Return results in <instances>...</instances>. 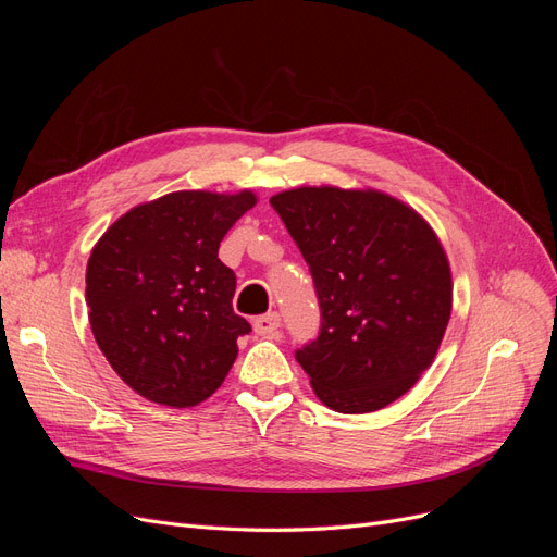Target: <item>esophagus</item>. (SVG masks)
<instances>
[{
	"label": "esophagus",
	"mask_w": 557,
	"mask_h": 557,
	"mask_svg": "<svg viewBox=\"0 0 557 557\" xmlns=\"http://www.w3.org/2000/svg\"><path fill=\"white\" fill-rule=\"evenodd\" d=\"M252 327H256V332L260 336H276L278 327H281V315L276 311H269V313L256 318V323H252Z\"/></svg>",
	"instance_id": "obj_1"
}]
</instances>
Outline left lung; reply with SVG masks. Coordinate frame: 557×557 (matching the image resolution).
Instances as JSON below:
<instances>
[{
	"label": "left lung",
	"instance_id": "1",
	"mask_svg": "<svg viewBox=\"0 0 557 557\" xmlns=\"http://www.w3.org/2000/svg\"><path fill=\"white\" fill-rule=\"evenodd\" d=\"M309 264L315 339L295 350L339 413L401 397L432 364L450 318L446 252L413 209L374 190L297 188L269 199Z\"/></svg>",
	"mask_w": 557,
	"mask_h": 557
}]
</instances>
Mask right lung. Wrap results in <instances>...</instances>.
Masks as SVG:
<instances>
[{
	"label": "right lung",
	"mask_w": 557,
	"mask_h": 557,
	"mask_svg": "<svg viewBox=\"0 0 557 557\" xmlns=\"http://www.w3.org/2000/svg\"><path fill=\"white\" fill-rule=\"evenodd\" d=\"M256 195L170 193L127 211L92 248L86 272L99 350L132 391L166 407L211 397L250 332L234 313L237 276L218 260Z\"/></svg>",
	"instance_id": "add662e5"
}]
</instances>
